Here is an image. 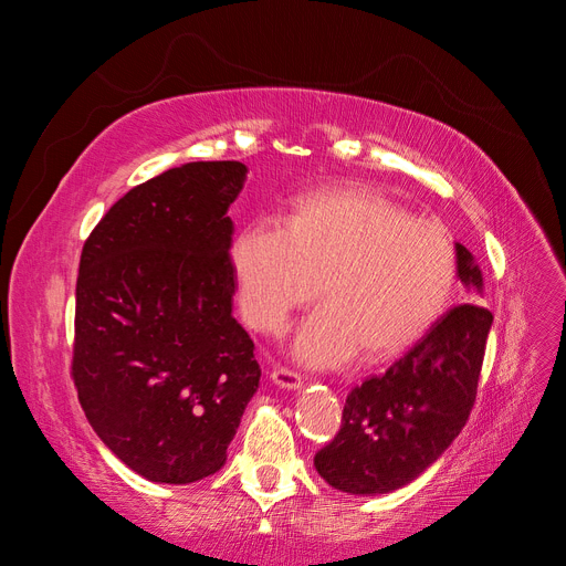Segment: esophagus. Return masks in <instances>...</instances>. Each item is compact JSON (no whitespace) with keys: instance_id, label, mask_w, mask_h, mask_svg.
<instances>
[{"instance_id":"esophagus-1","label":"esophagus","mask_w":566,"mask_h":566,"mask_svg":"<svg viewBox=\"0 0 566 566\" xmlns=\"http://www.w3.org/2000/svg\"><path fill=\"white\" fill-rule=\"evenodd\" d=\"M271 382L281 389H300L302 387V375L290 368H273L271 370Z\"/></svg>"}]
</instances>
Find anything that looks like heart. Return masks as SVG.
<instances>
[{"label":"heart","instance_id":"b5f03b06","mask_svg":"<svg viewBox=\"0 0 566 566\" xmlns=\"http://www.w3.org/2000/svg\"><path fill=\"white\" fill-rule=\"evenodd\" d=\"M231 266L245 321L271 335L321 283L325 304L295 337V356L314 368L345 364L358 349L382 361L413 347L455 283L447 229L364 188L300 198L283 229L252 221L233 241Z\"/></svg>","mask_w":566,"mask_h":566}]
</instances>
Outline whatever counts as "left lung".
<instances>
[{
  "label": "left lung",
  "mask_w": 566,
  "mask_h": 566,
  "mask_svg": "<svg viewBox=\"0 0 566 566\" xmlns=\"http://www.w3.org/2000/svg\"><path fill=\"white\" fill-rule=\"evenodd\" d=\"M458 279L482 295V269L455 243ZM493 314L476 302L449 310L382 375L349 391L342 427L314 465L333 489L391 493L418 479L465 427Z\"/></svg>",
  "instance_id": "8db88e82"
}]
</instances>
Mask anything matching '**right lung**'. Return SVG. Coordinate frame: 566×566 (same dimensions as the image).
<instances>
[{"label":"right lung","instance_id":"right-lung-1","mask_svg":"<svg viewBox=\"0 0 566 566\" xmlns=\"http://www.w3.org/2000/svg\"><path fill=\"white\" fill-rule=\"evenodd\" d=\"M248 167L186 163L134 186L80 256L73 380L98 439L158 484L227 462L260 387L254 342L231 314L233 221Z\"/></svg>","mask_w":566,"mask_h":566}]
</instances>
